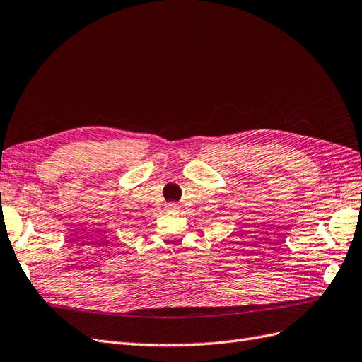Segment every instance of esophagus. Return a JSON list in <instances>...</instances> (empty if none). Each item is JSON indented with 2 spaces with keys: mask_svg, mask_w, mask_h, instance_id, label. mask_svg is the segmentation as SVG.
I'll use <instances>...</instances> for the list:
<instances>
[{
  "mask_svg": "<svg viewBox=\"0 0 362 362\" xmlns=\"http://www.w3.org/2000/svg\"><path fill=\"white\" fill-rule=\"evenodd\" d=\"M180 206L177 203H168L167 204V212H179Z\"/></svg>",
  "mask_w": 362,
  "mask_h": 362,
  "instance_id": "34e87169",
  "label": "esophagus"
}]
</instances>
